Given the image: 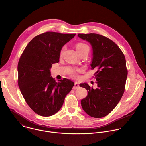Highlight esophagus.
<instances>
[{
    "label": "esophagus",
    "instance_id": "esophagus-1",
    "mask_svg": "<svg viewBox=\"0 0 146 146\" xmlns=\"http://www.w3.org/2000/svg\"><path fill=\"white\" fill-rule=\"evenodd\" d=\"M78 87H79V84H78L77 83H74V85L73 87V88L74 90H75V89L78 88Z\"/></svg>",
    "mask_w": 146,
    "mask_h": 146
}]
</instances>
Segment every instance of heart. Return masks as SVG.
<instances>
[{
    "label": "heart",
    "mask_w": 146,
    "mask_h": 146,
    "mask_svg": "<svg viewBox=\"0 0 146 146\" xmlns=\"http://www.w3.org/2000/svg\"><path fill=\"white\" fill-rule=\"evenodd\" d=\"M76 50H77V51L78 52V54H79V53L82 52H83V51L87 50V49L89 50V47H88V46L87 45L84 44V43H78V44H77L76 45ZM64 50V47H63V48L61 49V50H60V55H62ZM78 71H79V70H78V69H77V70H74V69H73V70H72L70 71V75H71L72 77H76V76H77V73Z\"/></svg>",
    "instance_id": "heart-1"
}]
</instances>
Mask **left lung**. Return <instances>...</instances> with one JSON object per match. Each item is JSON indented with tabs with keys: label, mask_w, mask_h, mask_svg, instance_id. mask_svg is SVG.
<instances>
[{
	"label": "left lung",
	"mask_w": 146,
	"mask_h": 146,
	"mask_svg": "<svg viewBox=\"0 0 146 146\" xmlns=\"http://www.w3.org/2000/svg\"><path fill=\"white\" fill-rule=\"evenodd\" d=\"M78 36L90 43L91 69L97 70V88L87 83L80 84L88 91L87 96L81 101L82 107L89 116L102 117L112 111L124 93L127 76L125 57L113 41L103 35L90 33L78 34Z\"/></svg>",
	"instance_id": "obj_1"
}]
</instances>
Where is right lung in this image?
Returning <instances> with one entry per match:
<instances>
[{
	"mask_svg": "<svg viewBox=\"0 0 146 146\" xmlns=\"http://www.w3.org/2000/svg\"><path fill=\"white\" fill-rule=\"evenodd\" d=\"M76 34L49 31L35 36L21 54L17 66L18 84L31 109L42 116L57 113L74 83L67 78L56 82L50 76L53 63H58L60 50Z\"/></svg>",
	"mask_w": 146,
	"mask_h": 146,
	"instance_id": "obj_1",
	"label": "right lung"
}]
</instances>
